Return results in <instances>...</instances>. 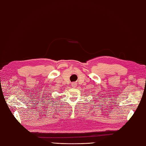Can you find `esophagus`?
Returning <instances> with one entry per match:
<instances>
[{"instance_id":"esophagus-1","label":"esophagus","mask_w":146,"mask_h":146,"mask_svg":"<svg viewBox=\"0 0 146 146\" xmlns=\"http://www.w3.org/2000/svg\"><path fill=\"white\" fill-rule=\"evenodd\" d=\"M72 86H76V84H75V83H73V84H72Z\"/></svg>"}]
</instances>
